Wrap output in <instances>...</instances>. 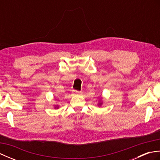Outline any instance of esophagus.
Instances as JSON below:
<instances>
[{
  "label": "esophagus",
  "instance_id": "34e87169",
  "mask_svg": "<svg viewBox=\"0 0 160 160\" xmlns=\"http://www.w3.org/2000/svg\"><path fill=\"white\" fill-rule=\"evenodd\" d=\"M73 93L74 94H76V95H80L81 93H82V91H76V90H73Z\"/></svg>",
  "mask_w": 160,
  "mask_h": 160
}]
</instances>
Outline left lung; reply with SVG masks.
Wrapping results in <instances>:
<instances>
[{"label": "left lung", "instance_id": "8db88e82", "mask_svg": "<svg viewBox=\"0 0 160 160\" xmlns=\"http://www.w3.org/2000/svg\"><path fill=\"white\" fill-rule=\"evenodd\" d=\"M102 104V102H100V103H98V105H99V106H100V105H101Z\"/></svg>", "mask_w": 160, "mask_h": 160}]
</instances>
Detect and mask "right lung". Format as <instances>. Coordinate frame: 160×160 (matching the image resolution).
Returning <instances> with one entry per match:
<instances>
[{"instance_id": "add662e5", "label": "right lung", "mask_w": 160, "mask_h": 160, "mask_svg": "<svg viewBox=\"0 0 160 160\" xmlns=\"http://www.w3.org/2000/svg\"><path fill=\"white\" fill-rule=\"evenodd\" d=\"M58 108V105H56V107H55V108Z\"/></svg>"}]
</instances>
